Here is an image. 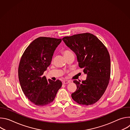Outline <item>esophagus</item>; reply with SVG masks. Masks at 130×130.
Returning <instances> with one entry per match:
<instances>
[{
    "label": "esophagus",
    "instance_id": "esophagus-1",
    "mask_svg": "<svg viewBox=\"0 0 130 130\" xmlns=\"http://www.w3.org/2000/svg\"><path fill=\"white\" fill-rule=\"evenodd\" d=\"M63 84H67V83H70V81H67V80H64L63 81Z\"/></svg>",
    "mask_w": 130,
    "mask_h": 130
}]
</instances>
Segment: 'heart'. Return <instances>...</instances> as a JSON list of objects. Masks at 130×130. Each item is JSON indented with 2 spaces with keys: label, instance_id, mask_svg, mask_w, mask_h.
<instances>
[{
  "label": "heart",
  "instance_id": "b5f03b06",
  "mask_svg": "<svg viewBox=\"0 0 130 130\" xmlns=\"http://www.w3.org/2000/svg\"><path fill=\"white\" fill-rule=\"evenodd\" d=\"M71 53H72V52L69 50H65L63 51V54L64 55V57H66L67 55H68L69 54H70Z\"/></svg>",
  "mask_w": 130,
  "mask_h": 130
}]
</instances>
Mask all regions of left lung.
I'll return each mask as SVG.
<instances>
[{
  "mask_svg": "<svg viewBox=\"0 0 130 130\" xmlns=\"http://www.w3.org/2000/svg\"><path fill=\"white\" fill-rule=\"evenodd\" d=\"M62 40L76 53L79 67L87 75L81 83L73 81L77 88L71 97L81 105L93 104L102 96L109 81L110 60L108 50L95 35L89 33L65 36Z\"/></svg>",
  "mask_w": 130,
  "mask_h": 130,
  "instance_id": "1",
  "label": "left lung"
}]
</instances>
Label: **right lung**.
Instances as JSON below:
<instances>
[{
	"label": "right lung",
	"instance_id": "obj_1",
	"mask_svg": "<svg viewBox=\"0 0 130 130\" xmlns=\"http://www.w3.org/2000/svg\"><path fill=\"white\" fill-rule=\"evenodd\" d=\"M61 41V39L40 37L31 43L21 58L18 70L21 86L25 95L36 105L51 103L62 85L60 80H47L43 75Z\"/></svg>",
	"mask_w": 130,
	"mask_h": 130
}]
</instances>
